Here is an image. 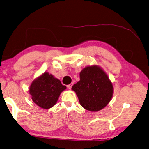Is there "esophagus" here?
<instances>
[{
    "mask_svg": "<svg viewBox=\"0 0 149 149\" xmlns=\"http://www.w3.org/2000/svg\"><path fill=\"white\" fill-rule=\"evenodd\" d=\"M72 86H73V83H72V84H70L67 85V88H68V89L70 90L71 88H72Z\"/></svg>",
    "mask_w": 149,
    "mask_h": 149,
    "instance_id": "1",
    "label": "esophagus"
}]
</instances>
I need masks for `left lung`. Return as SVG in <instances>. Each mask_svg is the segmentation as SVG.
I'll return each mask as SVG.
<instances>
[{"label": "left lung", "instance_id": "obj_1", "mask_svg": "<svg viewBox=\"0 0 149 149\" xmlns=\"http://www.w3.org/2000/svg\"><path fill=\"white\" fill-rule=\"evenodd\" d=\"M80 81L72 86L81 106L91 112L105 107L113 95V86L108 75L98 65L88 66L81 71Z\"/></svg>", "mask_w": 149, "mask_h": 149}]
</instances>
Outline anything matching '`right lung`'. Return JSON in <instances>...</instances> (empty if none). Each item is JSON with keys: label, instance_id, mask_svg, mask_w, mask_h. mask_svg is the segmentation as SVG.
Masks as SVG:
<instances>
[{"label": "right lung", "instance_id": "right-lung-1", "mask_svg": "<svg viewBox=\"0 0 149 149\" xmlns=\"http://www.w3.org/2000/svg\"><path fill=\"white\" fill-rule=\"evenodd\" d=\"M66 89L58 79L45 72L32 82L29 92L34 104L48 109L55 105L60 94Z\"/></svg>", "mask_w": 149, "mask_h": 149}]
</instances>
